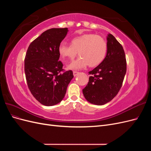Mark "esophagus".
I'll use <instances>...</instances> for the list:
<instances>
[{
  "mask_svg": "<svg viewBox=\"0 0 151 151\" xmlns=\"http://www.w3.org/2000/svg\"><path fill=\"white\" fill-rule=\"evenodd\" d=\"M78 74H79L78 72H76V71H74V72H73V74H74V76H76Z\"/></svg>",
  "mask_w": 151,
  "mask_h": 151,
  "instance_id": "obj_1",
  "label": "esophagus"
}]
</instances>
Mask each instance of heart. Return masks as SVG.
<instances>
[{"label": "heart", "mask_w": 151, "mask_h": 151, "mask_svg": "<svg viewBox=\"0 0 151 151\" xmlns=\"http://www.w3.org/2000/svg\"><path fill=\"white\" fill-rule=\"evenodd\" d=\"M107 44L101 36L94 34H86L73 38L70 46L61 43L58 53L65 61L72 60L78 53L79 58L68 65V69L79 70L88 65L98 66L105 58Z\"/></svg>", "instance_id": "obj_1"}]
</instances>
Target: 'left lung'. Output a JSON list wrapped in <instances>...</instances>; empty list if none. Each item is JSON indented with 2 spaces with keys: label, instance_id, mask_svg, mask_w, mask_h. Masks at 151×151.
<instances>
[{
  "label": "left lung",
  "instance_id": "1",
  "mask_svg": "<svg viewBox=\"0 0 151 151\" xmlns=\"http://www.w3.org/2000/svg\"><path fill=\"white\" fill-rule=\"evenodd\" d=\"M107 52L103 61L89 72L88 84L83 89L91 104L103 105L115 97L121 88L127 71L125 54L121 44L111 34L107 37Z\"/></svg>",
  "mask_w": 151,
  "mask_h": 151
}]
</instances>
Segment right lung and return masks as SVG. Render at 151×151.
Listing matches in <instances>:
<instances>
[{
    "label": "right lung",
    "mask_w": 151,
    "mask_h": 151,
    "mask_svg": "<svg viewBox=\"0 0 151 151\" xmlns=\"http://www.w3.org/2000/svg\"><path fill=\"white\" fill-rule=\"evenodd\" d=\"M68 31L67 28L45 31L27 50L24 59L27 84L35 99L45 106L61 102L74 77L72 70L60 74L63 64L58 60V47Z\"/></svg>",
    "instance_id": "1"
}]
</instances>
